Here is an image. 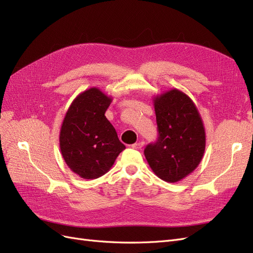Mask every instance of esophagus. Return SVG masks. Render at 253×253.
<instances>
[{"label":"esophagus","instance_id":"1","mask_svg":"<svg viewBox=\"0 0 253 253\" xmlns=\"http://www.w3.org/2000/svg\"><path fill=\"white\" fill-rule=\"evenodd\" d=\"M143 145H144V142H138V143H134V144H132L131 145V147L132 148H134V150H141L142 147H143Z\"/></svg>","mask_w":253,"mask_h":253}]
</instances>
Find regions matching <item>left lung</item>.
Here are the masks:
<instances>
[{
    "label": "left lung",
    "instance_id": "1",
    "mask_svg": "<svg viewBox=\"0 0 253 253\" xmlns=\"http://www.w3.org/2000/svg\"><path fill=\"white\" fill-rule=\"evenodd\" d=\"M154 108L159 137L145 147V158L159 178L176 183L196 170L203 158V121L190 97L177 88L154 97Z\"/></svg>",
    "mask_w": 253,
    "mask_h": 253
}]
</instances>
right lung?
Returning a JSON list of instances; mask_svg holds the SVG:
<instances>
[{"label":"right lung","instance_id":"right-lung-1","mask_svg":"<svg viewBox=\"0 0 253 253\" xmlns=\"http://www.w3.org/2000/svg\"><path fill=\"white\" fill-rule=\"evenodd\" d=\"M112 98L98 87L78 95L69 106L60 131V148L69 169L84 179L106 174L125 145L105 113Z\"/></svg>","mask_w":253,"mask_h":253}]
</instances>
